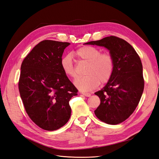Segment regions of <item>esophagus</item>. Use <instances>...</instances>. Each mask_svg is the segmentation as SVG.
<instances>
[{"mask_svg":"<svg viewBox=\"0 0 159 159\" xmlns=\"http://www.w3.org/2000/svg\"><path fill=\"white\" fill-rule=\"evenodd\" d=\"M84 95L86 96V97H89V96H91V93H85V92H82L81 93Z\"/></svg>","mask_w":159,"mask_h":159,"instance_id":"34e87169","label":"esophagus"}]
</instances>
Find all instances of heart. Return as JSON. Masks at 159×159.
Returning <instances> with one entry per match:
<instances>
[{
    "instance_id": "heart-1",
    "label": "heart",
    "mask_w": 159,
    "mask_h": 159,
    "mask_svg": "<svg viewBox=\"0 0 159 159\" xmlns=\"http://www.w3.org/2000/svg\"><path fill=\"white\" fill-rule=\"evenodd\" d=\"M74 54L80 61H86L88 65L85 70L86 76L77 79L74 84L83 91H89L95 89L102 84H105L113 74L115 60L109 52H103L98 48L91 46L81 47ZM64 74L71 78H75L77 73L72 56L68 54L63 57L60 62Z\"/></svg>"
}]
</instances>
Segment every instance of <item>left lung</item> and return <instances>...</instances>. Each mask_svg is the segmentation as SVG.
<instances>
[{
  "instance_id": "obj_1",
  "label": "left lung",
  "mask_w": 159,
  "mask_h": 159,
  "mask_svg": "<svg viewBox=\"0 0 159 159\" xmlns=\"http://www.w3.org/2000/svg\"><path fill=\"white\" fill-rule=\"evenodd\" d=\"M85 44L104 46L114 57L111 78L102 89L95 93L101 103L94 112L105 123H121L134 112L143 92L145 81L140 57L131 44L117 36H107Z\"/></svg>"
}]
</instances>
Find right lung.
<instances>
[{"label": "right lung", "mask_w": 159, "mask_h": 159, "mask_svg": "<svg viewBox=\"0 0 159 159\" xmlns=\"http://www.w3.org/2000/svg\"><path fill=\"white\" fill-rule=\"evenodd\" d=\"M70 44L43 40L21 64L18 89L24 107L32 121L46 131H55L68 121L69 102L78 91L60 65L64 50Z\"/></svg>", "instance_id": "obj_1"}]
</instances>
